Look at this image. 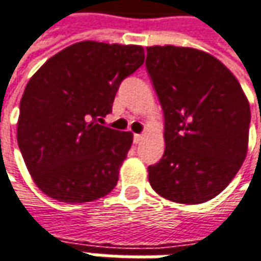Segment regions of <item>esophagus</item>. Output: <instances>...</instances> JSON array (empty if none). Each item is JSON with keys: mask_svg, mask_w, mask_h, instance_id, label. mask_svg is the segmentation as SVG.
<instances>
[{"mask_svg": "<svg viewBox=\"0 0 261 261\" xmlns=\"http://www.w3.org/2000/svg\"><path fill=\"white\" fill-rule=\"evenodd\" d=\"M141 140H143V134H134V143L136 144H138Z\"/></svg>", "mask_w": 261, "mask_h": 261, "instance_id": "obj_1", "label": "esophagus"}]
</instances>
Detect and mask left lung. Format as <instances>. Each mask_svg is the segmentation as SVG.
<instances>
[{"label": "left lung", "instance_id": "left-lung-1", "mask_svg": "<svg viewBox=\"0 0 261 261\" xmlns=\"http://www.w3.org/2000/svg\"><path fill=\"white\" fill-rule=\"evenodd\" d=\"M147 71L164 111V154L148 167L166 200L200 204L227 187L249 147L250 104L240 83L212 54L147 47Z\"/></svg>", "mask_w": 261, "mask_h": 261}]
</instances>
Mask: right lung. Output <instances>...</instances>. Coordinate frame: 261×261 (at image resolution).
Masks as SVG:
<instances>
[{"label": "right lung", "mask_w": 261, "mask_h": 261, "mask_svg": "<svg viewBox=\"0 0 261 261\" xmlns=\"http://www.w3.org/2000/svg\"><path fill=\"white\" fill-rule=\"evenodd\" d=\"M144 63L141 45L75 42L48 58L19 102L18 147L37 187L63 203H87L116 187L131 131L95 123L111 113L120 83Z\"/></svg>", "instance_id": "obj_1"}]
</instances>
